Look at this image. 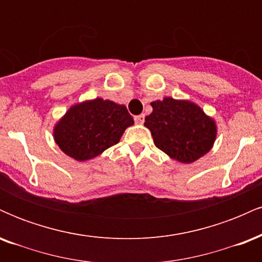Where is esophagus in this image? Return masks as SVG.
Returning a JSON list of instances; mask_svg holds the SVG:
<instances>
[{"instance_id":"1","label":"esophagus","mask_w":262,"mask_h":262,"mask_svg":"<svg viewBox=\"0 0 262 262\" xmlns=\"http://www.w3.org/2000/svg\"><path fill=\"white\" fill-rule=\"evenodd\" d=\"M144 119H145V116H144V114H139V116L134 117V121L137 124H143Z\"/></svg>"}]
</instances>
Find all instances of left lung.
Returning a JSON list of instances; mask_svg holds the SVG:
<instances>
[{"instance_id": "left-lung-1", "label": "left lung", "mask_w": 262, "mask_h": 262, "mask_svg": "<svg viewBox=\"0 0 262 262\" xmlns=\"http://www.w3.org/2000/svg\"><path fill=\"white\" fill-rule=\"evenodd\" d=\"M152 112L145 117L156 148L173 160L191 164L213 148L217 138V124L198 104L188 100L151 102Z\"/></svg>"}]
</instances>
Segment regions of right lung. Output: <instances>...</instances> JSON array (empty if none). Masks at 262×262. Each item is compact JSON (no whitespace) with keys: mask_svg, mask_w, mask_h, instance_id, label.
<instances>
[{"mask_svg":"<svg viewBox=\"0 0 262 262\" xmlns=\"http://www.w3.org/2000/svg\"><path fill=\"white\" fill-rule=\"evenodd\" d=\"M133 124L124 104L97 97L69 108L54 125L53 135L64 154L87 161L119 143L125 129Z\"/></svg>","mask_w":262,"mask_h":262,"instance_id":"obj_1","label":"right lung"}]
</instances>
